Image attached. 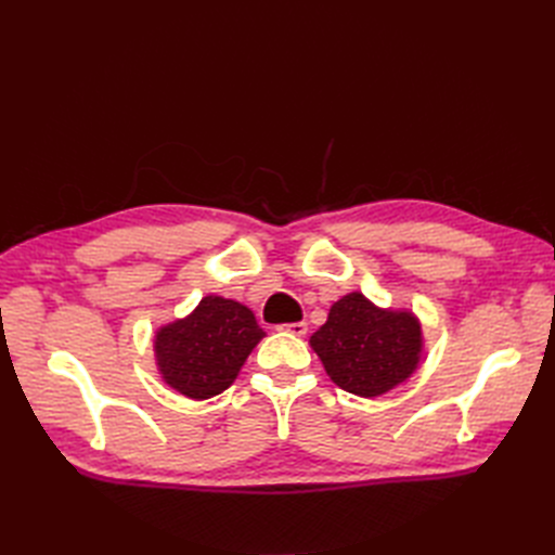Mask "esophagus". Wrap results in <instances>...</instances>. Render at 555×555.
<instances>
[{"mask_svg":"<svg viewBox=\"0 0 555 555\" xmlns=\"http://www.w3.org/2000/svg\"><path fill=\"white\" fill-rule=\"evenodd\" d=\"M280 331H287L292 335H306L308 333V324L306 322H292V324H282Z\"/></svg>","mask_w":555,"mask_h":555,"instance_id":"1","label":"esophagus"}]
</instances>
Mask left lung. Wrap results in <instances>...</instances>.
I'll list each match as a JSON object with an SVG mask.
<instances>
[{
	"label": "left lung",
	"mask_w": 555,
	"mask_h": 555,
	"mask_svg": "<svg viewBox=\"0 0 555 555\" xmlns=\"http://www.w3.org/2000/svg\"><path fill=\"white\" fill-rule=\"evenodd\" d=\"M326 375L340 389L377 398L408 382L424 354V328L408 308H379L361 292L335 300L310 335Z\"/></svg>",
	"instance_id": "left-lung-1"
}]
</instances>
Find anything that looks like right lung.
Returning a JSON list of instances; mask_svg holds the SVG:
<instances>
[{"instance_id":"1","label":"right lung","mask_w":555,"mask_h":555,"mask_svg":"<svg viewBox=\"0 0 555 555\" xmlns=\"http://www.w3.org/2000/svg\"><path fill=\"white\" fill-rule=\"evenodd\" d=\"M263 335L247 306L217 294L204 296L190 314L155 331L157 373L178 393L208 400L236 382Z\"/></svg>"}]
</instances>
